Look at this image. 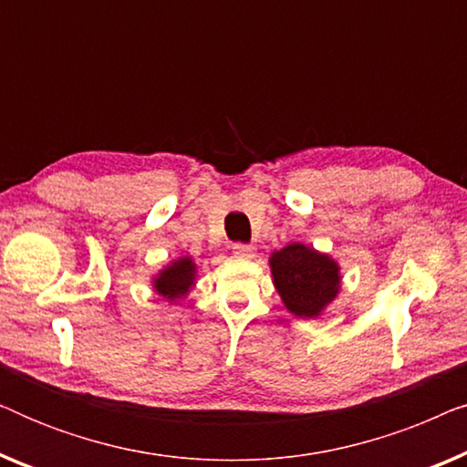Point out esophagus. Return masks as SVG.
Listing matches in <instances>:
<instances>
[{
    "label": "esophagus",
    "instance_id": "1",
    "mask_svg": "<svg viewBox=\"0 0 467 467\" xmlns=\"http://www.w3.org/2000/svg\"><path fill=\"white\" fill-rule=\"evenodd\" d=\"M234 254L240 259H253L254 257V246L253 244H234Z\"/></svg>",
    "mask_w": 467,
    "mask_h": 467
}]
</instances>
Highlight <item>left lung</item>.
Segmentation results:
<instances>
[{"label":"left lung","instance_id":"8db88e82","mask_svg":"<svg viewBox=\"0 0 467 467\" xmlns=\"http://www.w3.org/2000/svg\"><path fill=\"white\" fill-rule=\"evenodd\" d=\"M270 272L285 308L299 318H317L340 293L337 261L302 242L274 251Z\"/></svg>","mask_w":467,"mask_h":467}]
</instances>
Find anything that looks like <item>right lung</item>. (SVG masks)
<instances>
[{"label": "right lung", "instance_id": "1", "mask_svg": "<svg viewBox=\"0 0 467 467\" xmlns=\"http://www.w3.org/2000/svg\"><path fill=\"white\" fill-rule=\"evenodd\" d=\"M195 261L191 257H178L152 276V289L171 304L189 296V291L195 286Z\"/></svg>", "mask_w": 467, "mask_h": 467}]
</instances>
